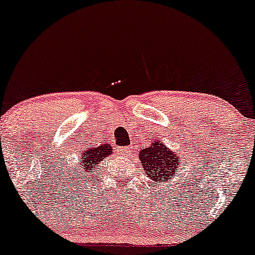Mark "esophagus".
<instances>
[{
	"instance_id": "esophagus-1",
	"label": "esophagus",
	"mask_w": 255,
	"mask_h": 255,
	"mask_svg": "<svg viewBox=\"0 0 255 255\" xmlns=\"http://www.w3.org/2000/svg\"><path fill=\"white\" fill-rule=\"evenodd\" d=\"M120 150H122V152L125 154V153L130 152V148H128V147H125V146H124V147H120Z\"/></svg>"
}]
</instances>
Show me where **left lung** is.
Listing matches in <instances>:
<instances>
[{
	"mask_svg": "<svg viewBox=\"0 0 255 255\" xmlns=\"http://www.w3.org/2000/svg\"><path fill=\"white\" fill-rule=\"evenodd\" d=\"M143 171L153 181L165 183L175 176L177 168L182 165L180 163V155L177 157L174 150L166 148L163 142L153 139L152 144L146 148H142L138 153Z\"/></svg>",
	"mask_w": 255,
	"mask_h": 255,
	"instance_id": "1",
	"label": "left lung"
}]
</instances>
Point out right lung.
<instances>
[{"label": "right lung", "mask_w": 255, "mask_h": 255, "mask_svg": "<svg viewBox=\"0 0 255 255\" xmlns=\"http://www.w3.org/2000/svg\"><path fill=\"white\" fill-rule=\"evenodd\" d=\"M113 153V147L111 144H102V146L92 147V148H85L81 150L80 154V164L75 166V170L73 174L81 180L86 176L87 174H95L96 166L100 164L106 157Z\"/></svg>", "instance_id": "1"}]
</instances>
